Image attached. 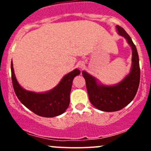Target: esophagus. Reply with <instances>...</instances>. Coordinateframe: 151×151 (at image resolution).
Returning <instances> with one entry per match:
<instances>
[{
    "label": "esophagus",
    "instance_id": "esophagus-1",
    "mask_svg": "<svg viewBox=\"0 0 151 151\" xmlns=\"http://www.w3.org/2000/svg\"><path fill=\"white\" fill-rule=\"evenodd\" d=\"M85 65L83 62L79 63H78V67H79L81 69H84V68H85Z\"/></svg>",
    "mask_w": 151,
    "mask_h": 151
}]
</instances>
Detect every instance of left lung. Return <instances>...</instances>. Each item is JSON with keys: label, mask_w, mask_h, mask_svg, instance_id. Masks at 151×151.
I'll list each match as a JSON object with an SVG mask.
<instances>
[{"label": "left lung", "mask_w": 151, "mask_h": 151, "mask_svg": "<svg viewBox=\"0 0 151 151\" xmlns=\"http://www.w3.org/2000/svg\"><path fill=\"white\" fill-rule=\"evenodd\" d=\"M116 30L132 47V58L130 73L118 84L105 85L100 83L95 77L87 72L82 71L89 101L97 109L105 112L118 111L127 106L134 99L140 82L139 58L135 45L123 28L116 26Z\"/></svg>", "instance_id": "obj_1"}]
</instances>
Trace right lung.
<instances>
[{
  "instance_id": "add662e5",
  "label": "right lung",
  "mask_w": 151,
  "mask_h": 151,
  "mask_svg": "<svg viewBox=\"0 0 151 151\" xmlns=\"http://www.w3.org/2000/svg\"><path fill=\"white\" fill-rule=\"evenodd\" d=\"M79 74V69H75L65 75L53 89L44 93H36L21 87L16 78L13 63H11L12 82L16 95L24 106L43 117L57 116L66 111L70 101L69 96L73 78Z\"/></svg>"
}]
</instances>
